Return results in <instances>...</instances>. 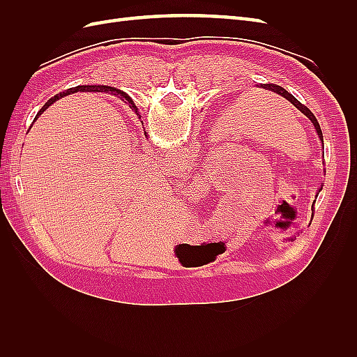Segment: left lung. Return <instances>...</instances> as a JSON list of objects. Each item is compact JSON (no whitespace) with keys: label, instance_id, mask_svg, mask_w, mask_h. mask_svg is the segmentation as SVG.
<instances>
[{"label":"left lung","instance_id":"left-lung-1","mask_svg":"<svg viewBox=\"0 0 357 357\" xmlns=\"http://www.w3.org/2000/svg\"><path fill=\"white\" fill-rule=\"evenodd\" d=\"M257 88H262V89H265V91H271V92H274V93H278L280 96H283V98H286L290 104H294L296 109L301 112V113H304L310 121H311V123L314 125V129L317 131V135H319V138L321 139V143H323V134H321V129H320V125H319V122H317V119H316V116L312 114L307 107L304 105V104H301L294 95L291 93H289L284 88H282V86H278V84H273V83H264V84H256ZM314 205V204H312Z\"/></svg>","mask_w":357,"mask_h":357}]
</instances>
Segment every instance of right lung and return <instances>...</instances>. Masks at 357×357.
Here are the masks:
<instances>
[{"mask_svg": "<svg viewBox=\"0 0 357 357\" xmlns=\"http://www.w3.org/2000/svg\"><path fill=\"white\" fill-rule=\"evenodd\" d=\"M107 92V93H114V95H119V96H122V98H125L128 102H129V107H131V109L135 112V114L139 117V114H138V109L137 107L134 105V102H132V100L129 98L128 96V93H125L123 91H119V89H116V88H112V86H105V84H83V86H75V88H70L68 91H66L63 93H59V95H55L53 96V98H50L45 105L41 107V110L37 113V116H36V119L45 112L49 105H52L53 102H55L56 100H59V98H62V96H66V95H70V93H74V92Z\"/></svg>", "mask_w": 357, "mask_h": 357, "instance_id": "1", "label": "right lung"}]
</instances>
